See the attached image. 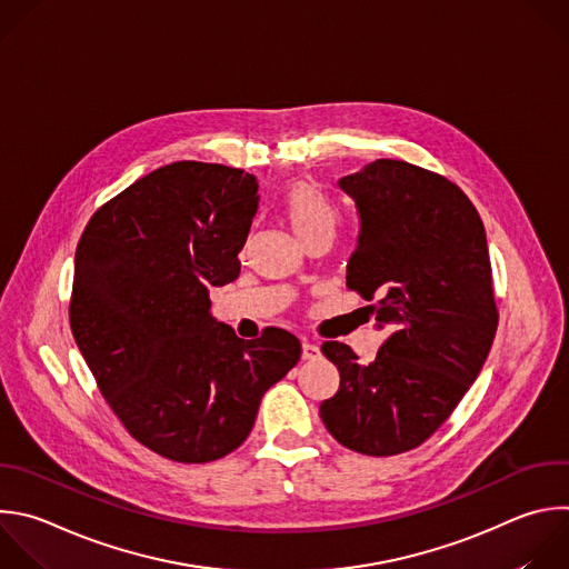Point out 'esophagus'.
Instances as JSON below:
<instances>
[{
	"mask_svg": "<svg viewBox=\"0 0 569 569\" xmlns=\"http://www.w3.org/2000/svg\"><path fill=\"white\" fill-rule=\"evenodd\" d=\"M319 355H321V350H319L317 343H312V341H303V343H301V357H303V359L312 361V359H319Z\"/></svg>",
	"mask_w": 569,
	"mask_h": 569,
	"instance_id": "esophagus-1",
	"label": "esophagus"
}]
</instances>
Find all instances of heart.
Returning a JSON list of instances; mask_svg holds the SVG:
<instances>
[{"label":"heart","mask_w":569,"mask_h":569,"mask_svg":"<svg viewBox=\"0 0 569 569\" xmlns=\"http://www.w3.org/2000/svg\"><path fill=\"white\" fill-rule=\"evenodd\" d=\"M283 212L299 241H306L321 232H332L337 226L335 203L328 199L321 187L308 180H297L288 184L283 194Z\"/></svg>","instance_id":"obj_1"}]
</instances>
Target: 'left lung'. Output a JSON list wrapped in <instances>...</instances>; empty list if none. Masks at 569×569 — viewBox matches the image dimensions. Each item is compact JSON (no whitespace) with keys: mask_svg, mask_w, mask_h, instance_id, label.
Masks as SVG:
<instances>
[{"mask_svg":"<svg viewBox=\"0 0 569 569\" xmlns=\"http://www.w3.org/2000/svg\"><path fill=\"white\" fill-rule=\"evenodd\" d=\"M359 214L346 286L391 335L370 363L323 341L339 391L319 413L330 436L363 456L420 447L478 377L498 328L485 226L449 178L380 158L339 178Z\"/></svg>","mask_w":569,"mask_h":569,"instance_id":"obj_1","label":"left lung"}]
</instances>
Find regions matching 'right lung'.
Listing matches in <instances>:
<instances>
[{
	"label": "right lung",
	"mask_w": 569,
	"mask_h": 569,
	"mask_svg": "<svg viewBox=\"0 0 569 569\" xmlns=\"http://www.w3.org/2000/svg\"><path fill=\"white\" fill-rule=\"evenodd\" d=\"M259 210L252 173L164 164L104 203L76 250V343L124 429L153 453L203 465L250 436L261 398L299 361V339H241L210 312L234 281Z\"/></svg>",
	"instance_id": "obj_1"
}]
</instances>
